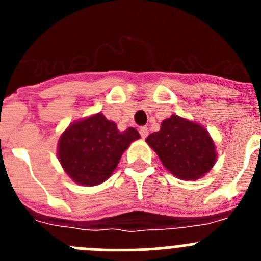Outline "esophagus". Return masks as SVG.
Returning a JSON list of instances; mask_svg holds the SVG:
<instances>
[{
  "label": "esophagus",
  "mask_w": 261,
  "mask_h": 261,
  "mask_svg": "<svg viewBox=\"0 0 261 261\" xmlns=\"http://www.w3.org/2000/svg\"><path fill=\"white\" fill-rule=\"evenodd\" d=\"M140 135H141L142 138L147 137V135H149V129H147V126H141V128H140Z\"/></svg>",
  "instance_id": "1"
}]
</instances>
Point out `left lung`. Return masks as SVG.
Returning <instances> with one entry per match:
<instances>
[{"mask_svg": "<svg viewBox=\"0 0 261 261\" xmlns=\"http://www.w3.org/2000/svg\"><path fill=\"white\" fill-rule=\"evenodd\" d=\"M146 142L168 171L183 180L204 176L216 162V146L206 129L177 115L166 119Z\"/></svg>", "mask_w": 261, "mask_h": 261, "instance_id": "1", "label": "left lung"}]
</instances>
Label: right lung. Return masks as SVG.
<instances>
[{
    "label": "right lung",
    "mask_w": 261,
    "mask_h": 261,
    "mask_svg": "<svg viewBox=\"0 0 261 261\" xmlns=\"http://www.w3.org/2000/svg\"><path fill=\"white\" fill-rule=\"evenodd\" d=\"M140 138L135 128L120 132L102 114L69 126L59 141V159L66 174L84 186H96L114 172L130 142Z\"/></svg>",
    "instance_id": "add662e5"
}]
</instances>
